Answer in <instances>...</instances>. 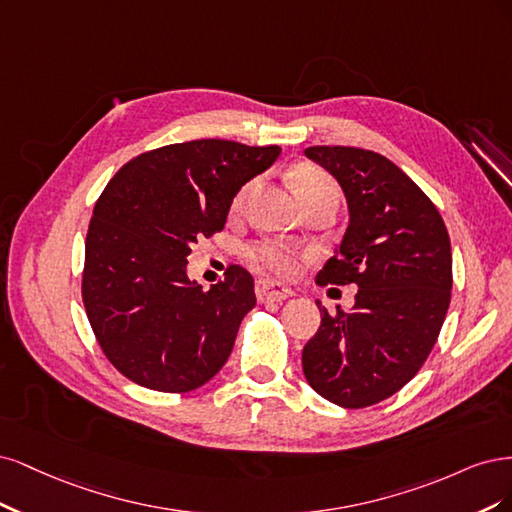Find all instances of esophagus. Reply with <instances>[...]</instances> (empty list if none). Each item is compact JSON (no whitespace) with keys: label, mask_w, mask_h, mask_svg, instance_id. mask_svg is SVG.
<instances>
[{"label":"esophagus","mask_w":512,"mask_h":512,"mask_svg":"<svg viewBox=\"0 0 512 512\" xmlns=\"http://www.w3.org/2000/svg\"><path fill=\"white\" fill-rule=\"evenodd\" d=\"M255 293L259 302H283L293 295V291L278 280H259Z\"/></svg>","instance_id":"34e87169"}]
</instances>
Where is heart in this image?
I'll return each instance as SVG.
<instances>
[{
  "mask_svg": "<svg viewBox=\"0 0 512 512\" xmlns=\"http://www.w3.org/2000/svg\"><path fill=\"white\" fill-rule=\"evenodd\" d=\"M291 185L304 206H308L315 200H321V197H325V195L338 193L334 178L329 176L325 170L312 166V163H300V166L291 172ZM249 187H251V183H246L236 191L234 200H232L234 208H238L242 204ZM249 257L257 263V266L272 270L276 274H293V272H298V266H300V261H298V257H295V253L283 244L251 246Z\"/></svg>",
  "mask_w": 512,
  "mask_h": 512,
  "instance_id": "obj_1",
  "label": "heart"
}]
</instances>
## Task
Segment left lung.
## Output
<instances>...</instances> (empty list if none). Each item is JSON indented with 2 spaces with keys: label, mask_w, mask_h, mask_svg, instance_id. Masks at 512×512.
Returning a JSON list of instances; mask_svg holds the SVG:
<instances>
[{
  "label": "left lung",
  "mask_w": 512,
  "mask_h": 512,
  "mask_svg": "<svg viewBox=\"0 0 512 512\" xmlns=\"http://www.w3.org/2000/svg\"><path fill=\"white\" fill-rule=\"evenodd\" d=\"M332 172L351 223L317 285H355L351 312L319 304L321 325L302 351L308 385L344 408L400 391L425 364L447 317L453 257L438 208L387 157L355 146H310Z\"/></svg>",
  "instance_id": "left-lung-1"
}]
</instances>
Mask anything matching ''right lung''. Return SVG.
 Listing matches in <instances>:
<instances>
[{"instance_id":"add662e5","label":"right lung","mask_w":512,"mask_h":512,"mask_svg":"<svg viewBox=\"0 0 512 512\" xmlns=\"http://www.w3.org/2000/svg\"><path fill=\"white\" fill-rule=\"evenodd\" d=\"M280 146L191 140L146 151L110 178L85 240L82 304L104 355L129 381L163 393L208 383L255 306L253 276L229 266L202 289L191 246L225 227L236 191Z\"/></svg>"}]
</instances>
